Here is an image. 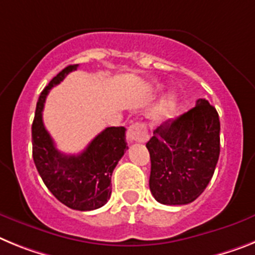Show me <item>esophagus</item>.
<instances>
[{"instance_id": "obj_1", "label": "esophagus", "mask_w": 255, "mask_h": 255, "mask_svg": "<svg viewBox=\"0 0 255 255\" xmlns=\"http://www.w3.org/2000/svg\"><path fill=\"white\" fill-rule=\"evenodd\" d=\"M147 137V129L142 123H133L127 130V138L129 142H145Z\"/></svg>"}]
</instances>
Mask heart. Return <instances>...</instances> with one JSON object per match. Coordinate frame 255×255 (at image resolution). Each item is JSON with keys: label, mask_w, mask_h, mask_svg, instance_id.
I'll return each instance as SVG.
<instances>
[{"label": "heart", "mask_w": 255, "mask_h": 255, "mask_svg": "<svg viewBox=\"0 0 255 255\" xmlns=\"http://www.w3.org/2000/svg\"><path fill=\"white\" fill-rule=\"evenodd\" d=\"M176 108H177V97L174 96V95H169V96L163 101V104H161L160 113L163 115H165V117H169V115L173 114Z\"/></svg>", "instance_id": "obj_1"}]
</instances>
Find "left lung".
<instances>
[{
    "instance_id": "left-lung-1",
    "label": "left lung",
    "mask_w": 255,
    "mask_h": 255,
    "mask_svg": "<svg viewBox=\"0 0 255 255\" xmlns=\"http://www.w3.org/2000/svg\"><path fill=\"white\" fill-rule=\"evenodd\" d=\"M220 117L205 99L174 121H167L147 141L155 200L165 205L192 203L213 177L220 158Z\"/></svg>"
}]
</instances>
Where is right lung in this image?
Returning a JSON list of instances; mask_svg holds the SVG:
<instances>
[{
  "instance_id": "obj_1",
  "label": "right lung",
  "mask_w": 255,
  "mask_h": 255,
  "mask_svg": "<svg viewBox=\"0 0 255 255\" xmlns=\"http://www.w3.org/2000/svg\"><path fill=\"white\" fill-rule=\"evenodd\" d=\"M78 64L66 66L41 92L32 125L33 160L42 181L55 198L75 210H94L106 204L112 195V174L128 149L125 127H108L81 154L65 155L56 149L43 126L46 96Z\"/></svg>"
}]
</instances>
